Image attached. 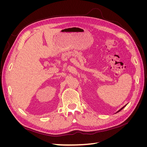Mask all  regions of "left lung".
I'll list each match as a JSON object with an SVG mask.
<instances>
[{"instance_id": "obj_1", "label": "left lung", "mask_w": 147, "mask_h": 147, "mask_svg": "<svg viewBox=\"0 0 147 147\" xmlns=\"http://www.w3.org/2000/svg\"><path fill=\"white\" fill-rule=\"evenodd\" d=\"M126 105H124V107H122V108H121V109H119V110H118V112H117V113H118V112H119V111H121V110H122V109H123V108H124V107H125V106H126Z\"/></svg>"}]
</instances>
